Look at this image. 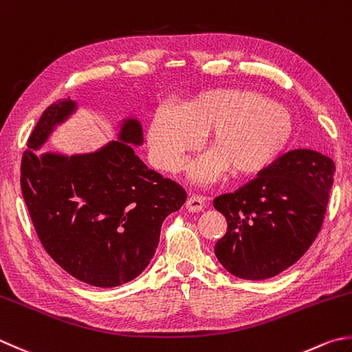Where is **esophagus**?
Here are the masks:
<instances>
[{
    "instance_id": "obj_1",
    "label": "esophagus",
    "mask_w": 352,
    "mask_h": 352,
    "mask_svg": "<svg viewBox=\"0 0 352 352\" xmlns=\"http://www.w3.org/2000/svg\"><path fill=\"white\" fill-rule=\"evenodd\" d=\"M204 208V198L199 195H190L186 201V209L189 212H201Z\"/></svg>"
}]
</instances>
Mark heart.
Segmentation results:
<instances>
[{
  "label": "heart",
  "mask_w": 352,
  "mask_h": 352,
  "mask_svg": "<svg viewBox=\"0 0 352 352\" xmlns=\"http://www.w3.org/2000/svg\"><path fill=\"white\" fill-rule=\"evenodd\" d=\"M215 153L192 166V177L210 183L232 169L235 175H254L276 160L293 133L287 108L252 89H215L188 108L163 105L149 128L154 162L164 170L183 168L186 154L210 134Z\"/></svg>",
  "instance_id": "heart-1"
}]
</instances>
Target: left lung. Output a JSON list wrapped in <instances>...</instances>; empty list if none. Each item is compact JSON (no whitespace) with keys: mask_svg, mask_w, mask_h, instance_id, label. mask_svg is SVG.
Segmentation results:
<instances>
[{"mask_svg":"<svg viewBox=\"0 0 352 352\" xmlns=\"http://www.w3.org/2000/svg\"><path fill=\"white\" fill-rule=\"evenodd\" d=\"M334 172L329 157L294 149L235 192L213 199L227 219L226 235L215 245L226 270L263 280L304 256L323 224Z\"/></svg>","mask_w":352,"mask_h":352,"instance_id":"obj_1","label":"left lung"}]
</instances>
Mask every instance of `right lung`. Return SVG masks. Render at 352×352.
Returning <instances> with one entry per match:
<instances>
[{
  "instance_id": "1",
  "label": "right lung",
  "mask_w": 352,
  "mask_h": 352,
  "mask_svg": "<svg viewBox=\"0 0 352 352\" xmlns=\"http://www.w3.org/2000/svg\"><path fill=\"white\" fill-rule=\"evenodd\" d=\"M76 103L58 100L41 116L21 160V190L36 235L54 263L93 287H117L148 267L164 218L186 190L148 169L133 146L143 142L135 119L98 153L65 157L36 149Z\"/></svg>"
}]
</instances>
